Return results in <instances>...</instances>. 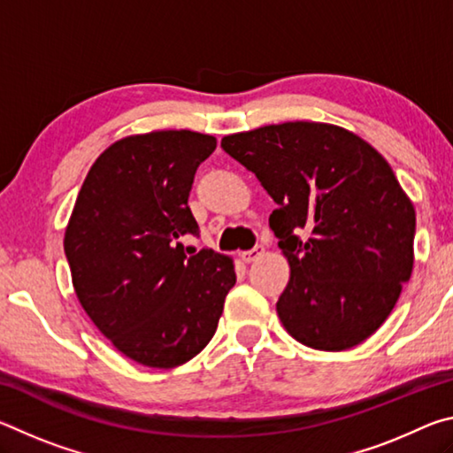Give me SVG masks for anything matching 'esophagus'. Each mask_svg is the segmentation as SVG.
<instances>
[{"mask_svg":"<svg viewBox=\"0 0 453 453\" xmlns=\"http://www.w3.org/2000/svg\"><path fill=\"white\" fill-rule=\"evenodd\" d=\"M262 256H264V245H256V248L245 250V251H242V254H240V257L243 259L245 264L256 262V259H257V257H262Z\"/></svg>","mask_w":453,"mask_h":453,"instance_id":"obj_1","label":"esophagus"}]
</instances>
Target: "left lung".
I'll return each instance as SVG.
<instances>
[{
    "label": "left lung",
    "mask_w": 453,
    "mask_h": 453,
    "mask_svg": "<svg viewBox=\"0 0 453 453\" xmlns=\"http://www.w3.org/2000/svg\"><path fill=\"white\" fill-rule=\"evenodd\" d=\"M221 148L278 203L270 227L289 262L278 316L321 351L349 349L392 313L413 267L416 211L392 167L348 129L288 121Z\"/></svg>",
    "instance_id": "1"
}]
</instances>
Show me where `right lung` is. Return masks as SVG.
<instances>
[{
    "instance_id": "add662e5",
    "label": "right lung",
    "mask_w": 453,
    "mask_h": 453,
    "mask_svg": "<svg viewBox=\"0 0 453 453\" xmlns=\"http://www.w3.org/2000/svg\"><path fill=\"white\" fill-rule=\"evenodd\" d=\"M216 137L129 135L91 165L64 250L81 308L121 354L148 367L181 365L216 334L235 272L227 256L180 242L199 235L188 205Z\"/></svg>"
}]
</instances>
